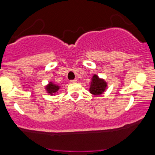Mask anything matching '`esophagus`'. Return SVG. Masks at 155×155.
<instances>
[{"mask_svg":"<svg viewBox=\"0 0 155 155\" xmlns=\"http://www.w3.org/2000/svg\"><path fill=\"white\" fill-rule=\"evenodd\" d=\"M77 82V79H73V80H71L70 81V82H71V83H76V82Z\"/></svg>","mask_w":155,"mask_h":155,"instance_id":"34e87169","label":"esophagus"}]
</instances>
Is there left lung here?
I'll return each mask as SVG.
<instances>
[{"label": "left lung", "mask_w": 155, "mask_h": 155, "mask_svg": "<svg viewBox=\"0 0 155 155\" xmlns=\"http://www.w3.org/2000/svg\"><path fill=\"white\" fill-rule=\"evenodd\" d=\"M107 87V82L104 79H101L97 75L94 74L91 78L89 91L94 95H101L105 91Z\"/></svg>", "instance_id": "1"}]
</instances>
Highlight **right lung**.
I'll return each instance as SVG.
<instances>
[{"mask_svg": "<svg viewBox=\"0 0 155 155\" xmlns=\"http://www.w3.org/2000/svg\"><path fill=\"white\" fill-rule=\"evenodd\" d=\"M59 89H60V86L53 83V82H48V85L46 86V91L50 95H54L56 93H58Z\"/></svg>", "mask_w": 155, "mask_h": 155, "instance_id": "obj_1", "label": "right lung"}]
</instances>
